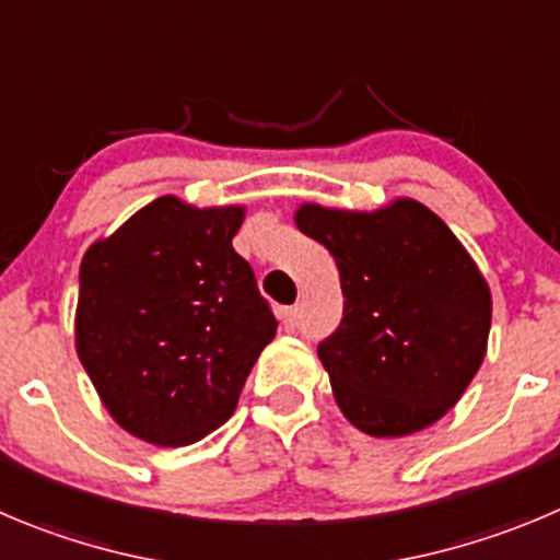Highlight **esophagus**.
<instances>
[{
  "mask_svg": "<svg viewBox=\"0 0 560 560\" xmlns=\"http://www.w3.org/2000/svg\"><path fill=\"white\" fill-rule=\"evenodd\" d=\"M280 322H283V327L289 329V332H294L296 324H300V307H283V311H280Z\"/></svg>",
  "mask_w": 560,
  "mask_h": 560,
  "instance_id": "esophagus-1",
  "label": "esophagus"
}]
</instances>
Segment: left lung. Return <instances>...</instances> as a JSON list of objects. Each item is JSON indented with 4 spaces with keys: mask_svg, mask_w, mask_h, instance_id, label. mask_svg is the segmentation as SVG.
<instances>
[{
    "mask_svg": "<svg viewBox=\"0 0 560 560\" xmlns=\"http://www.w3.org/2000/svg\"><path fill=\"white\" fill-rule=\"evenodd\" d=\"M296 225L329 249L343 318L318 343L340 412L371 436L443 418L487 354L492 296L434 211L396 200L374 214L302 206Z\"/></svg>",
    "mask_w": 560,
    "mask_h": 560,
    "instance_id": "8db88e82",
    "label": "left lung"
}]
</instances>
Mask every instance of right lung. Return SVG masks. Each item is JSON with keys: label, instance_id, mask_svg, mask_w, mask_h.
Returning <instances> with one entry per match:
<instances>
[{"label": "right lung", "instance_id": "add662e5", "mask_svg": "<svg viewBox=\"0 0 560 560\" xmlns=\"http://www.w3.org/2000/svg\"><path fill=\"white\" fill-rule=\"evenodd\" d=\"M244 209L167 195L84 253L77 351L129 434L191 445L220 429L277 318L233 249Z\"/></svg>", "mask_w": 560, "mask_h": 560}]
</instances>
